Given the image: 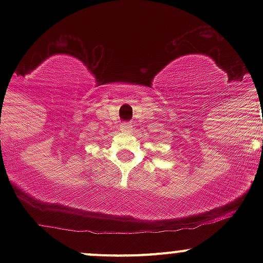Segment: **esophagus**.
<instances>
[{
	"instance_id": "34e87169",
	"label": "esophagus",
	"mask_w": 263,
	"mask_h": 263,
	"mask_svg": "<svg viewBox=\"0 0 263 263\" xmlns=\"http://www.w3.org/2000/svg\"><path fill=\"white\" fill-rule=\"evenodd\" d=\"M121 131L123 132H131L132 131V124L131 123H123L121 126Z\"/></svg>"
}]
</instances>
